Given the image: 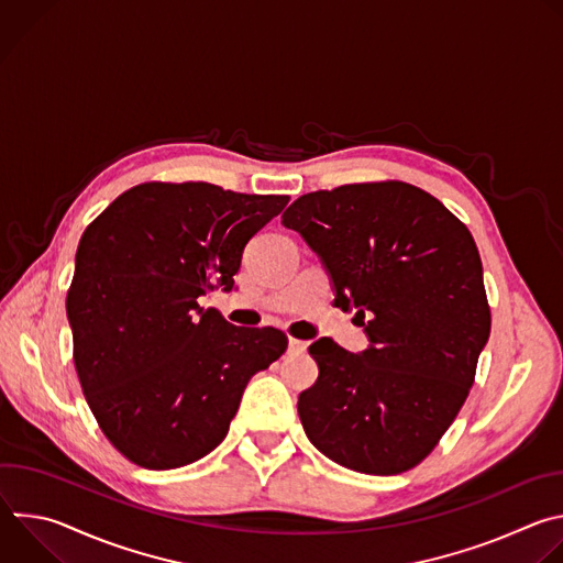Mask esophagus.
I'll use <instances>...</instances> for the list:
<instances>
[{"mask_svg":"<svg viewBox=\"0 0 563 563\" xmlns=\"http://www.w3.org/2000/svg\"><path fill=\"white\" fill-rule=\"evenodd\" d=\"M287 352H289L291 356H300V354L307 352V343H305V341H298V339H289Z\"/></svg>","mask_w":563,"mask_h":563,"instance_id":"1","label":"esophagus"}]
</instances>
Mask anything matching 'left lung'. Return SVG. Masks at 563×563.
<instances>
[{"label":"left lung","instance_id":"obj_1","mask_svg":"<svg viewBox=\"0 0 563 563\" xmlns=\"http://www.w3.org/2000/svg\"><path fill=\"white\" fill-rule=\"evenodd\" d=\"M283 224L323 263L336 307L369 341L352 354L318 339L316 383L298 396L309 441L365 474L421 463L452 426L490 336L484 267L467 227L406 183L300 196Z\"/></svg>","mask_w":563,"mask_h":563}]
</instances>
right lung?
Returning a JSON list of instances; mask_svg holds the SVG:
<instances>
[{
    "instance_id": "add662e5",
    "label": "right lung",
    "mask_w": 563,
    "mask_h": 563,
    "mask_svg": "<svg viewBox=\"0 0 563 563\" xmlns=\"http://www.w3.org/2000/svg\"><path fill=\"white\" fill-rule=\"evenodd\" d=\"M207 183H146L85 231L66 296L75 369L107 439L174 470L222 443L256 372L287 350L274 328H235L198 305L235 289L245 245L287 205Z\"/></svg>"
}]
</instances>
